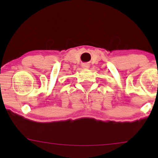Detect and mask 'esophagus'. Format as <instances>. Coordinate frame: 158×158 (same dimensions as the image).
Wrapping results in <instances>:
<instances>
[{
  "instance_id": "34e87169",
  "label": "esophagus",
  "mask_w": 158,
  "mask_h": 158,
  "mask_svg": "<svg viewBox=\"0 0 158 158\" xmlns=\"http://www.w3.org/2000/svg\"><path fill=\"white\" fill-rule=\"evenodd\" d=\"M82 68H85V69H87L89 68V64H86V63H85V64H82Z\"/></svg>"
}]
</instances>
